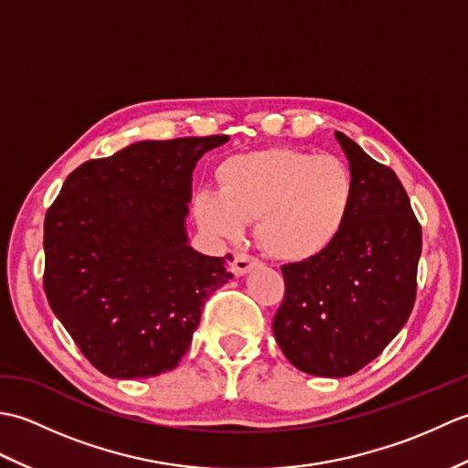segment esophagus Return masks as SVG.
<instances>
[{"instance_id": "esophagus-1", "label": "esophagus", "mask_w": 468, "mask_h": 468, "mask_svg": "<svg viewBox=\"0 0 468 468\" xmlns=\"http://www.w3.org/2000/svg\"><path fill=\"white\" fill-rule=\"evenodd\" d=\"M257 265H260V261H257L255 257L237 253V255L233 257V261H231V271H233V275L241 277V275L250 273V271L253 270V267H257Z\"/></svg>"}]
</instances>
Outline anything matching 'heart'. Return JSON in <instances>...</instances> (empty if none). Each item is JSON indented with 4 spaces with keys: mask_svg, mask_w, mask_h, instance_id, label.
I'll return each mask as SVG.
<instances>
[{
    "mask_svg": "<svg viewBox=\"0 0 468 468\" xmlns=\"http://www.w3.org/2000/svg\"><path fill=\"white\" fill-rule=\"evenodd\" d=\"M218 188L195 195V218L207 233L239 239L255 221L261 250L283 263H303L340 239L356 183L342 158L295 148H260L218 163Z\"/></svg>",
    "mask_w": 468,
    "mask_h": 468,
    "instance_id": "1",
    "label": "heart"
}]
</instances>
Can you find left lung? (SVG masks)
Wrapping results in <instances>:
<instances>
[{
	"mask_svg": "<svg viewBox=\"0 0 468 468\" xmlns=\"http://www.w3.org/2000/svg\"><path fill=\"white\" fill-rule=\"evenodd\" d=\"M356 197L344 233L312 261L282 267L273 334L295 367L322 378L360 370L399 334L414 305L422 231L399 176L335 133Z\"/></svg>",
	"mask_w": 468,
	"mask_h": 468,
	"instance_id": "1",
	"label": "left lung"
}]
</instances>
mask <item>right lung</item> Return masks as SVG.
<instances>
[{
    "mask_svg": "<svg viewBox=\"0 0 468 468\" xmlns=\"http://www.w3.org/2000/svg\"><path fill=\"white\" fill-rule=\"evenodd\" d=\"M229 136L141 141L80 165L44 223V290L80 352L118 380L173 370L201 310L231 280L188 243L198 158Z\"/></svg>",
    "mask_w": 468,
    "mask_h": 468,
    "instance_id": "1",
    "label": "right lung"
}]
</instances>
